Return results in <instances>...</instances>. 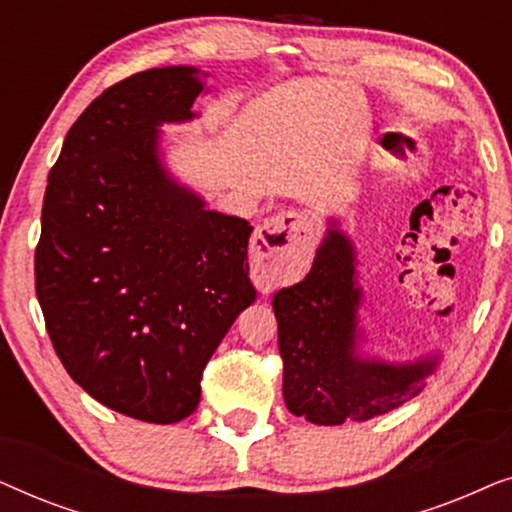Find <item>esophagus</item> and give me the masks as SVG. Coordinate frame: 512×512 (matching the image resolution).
Returning a JSON list of instances; mask_svg holds the SVG:
<instances>
[{
  "label": "esophagus",
  "instance_id": "1",
  "mask_svg": "<svg viewBox=\"0 0 512 512\" xmlns=\"http://www.w3.org/2000/svg\"><path fill=\"white\" fill-rule=\"evenodd\" d=\"M314 223L300 212H282L265 219L251 240V254L263 275H286L296 268L314 247Z\"/></svg>",
  "mask_w": 512,
  "mask_h": 512
}]
</instances>
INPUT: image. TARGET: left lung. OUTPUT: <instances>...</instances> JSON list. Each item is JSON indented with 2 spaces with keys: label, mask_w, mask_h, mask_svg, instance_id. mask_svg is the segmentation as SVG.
Listing matches in <instances>:
<instances>
[{
  "label": "left lung",
  "mask_w": 512,
  "mask_h": 512,
  "mask_svg": "<svg viewBox=\"0 0 512 512\" xmlns=\"http://www.w3.org/2000/svg\"><path fill=\"white\" fill-rule=\"evenodd\" d=\"M326 235L303 282L275 293L282 394L289 412L319 426L347 419L366 422L422 394L443 352L412 361L373 354L361 326L363 289L356 247L340 221H326Z\"/></svg>",
  "instance_id": "8db88e82"
}]
</instances>
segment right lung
<instances>
[{
	"mask_svg": "<svg viewBox=\"0 0 512 512\" xmlns=\"http://www.w3.org/2000/svg\"><path fill=\"white\" fill-rule=\"evenodd\" d=\"M198 67L139 72L88 104L48 174L34 282L55 354L97 403L174 424L237 314L256 300L251 228L207 209L165 165L163 125L191 123Z\"/></svg>",
	"mask_w": 512,
	"mask_h": 512,
	"instance_id": "1",
	"label": "right lung"
}]
</instances>
